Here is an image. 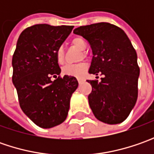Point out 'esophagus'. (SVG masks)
Instances as JSON below:
<instances>
[{
  "mask_svg": "<svg viewBox=\"0 0 154 154\" xmlns=\"http://www.w3.org/2000/svg\"><path fill=\"white\" fill-rule=\"evenodd\" d=\"M77 80H78V82H79V84H81L82 82H84V79H82V78H78Z\"/></svg>",
  "mask_w": 154,
  "mask_h": 154,
  "instance_id": "esophagus-1",
  "label": "esophagus"
}]
</instances>
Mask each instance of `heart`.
I'll use <instances>...</instances> for the list:
<instances>
[{
  "label": "heart",
  "mask_w": 154,
  "mask_h": 154,
  "mask_svg": "<svg viewBox=\"0 0 154 154\" xmlns=\"http://www.w3.org/2000/svg\"><path fill=\"white\" fill-rule=\"evenodd\" d=\"M72 44L78 47L81 51H86V42L80 37H76L72 40ZM85 55V54H84ZM56 57L57 62L61 63L63 61L64 58V51L62 46L58 47L56 51ZM83 56L80 57V59H82ZM86 68V64L84 62H80V63H75V64H66L63 68H62V72L63 74H68V75H81L82 73L85 71Z\"/></svg>",
  "instance_id": "obj_1"
}]
</instances>
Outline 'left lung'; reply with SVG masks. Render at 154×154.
I'll use <instances>...</instances> for the list:
<instances>
[{
    "instance_id": "8db88e82",
    "label": "left lung",
    "mask_w": 154,
    "mask_h": 154,
    "mask_svg": "<svg viewBox=\"0 0 154 154\" xmlns=\"http://www.w3.org/2000/svg\"><path fill=\"white\" fill-rule=\"evenodd\" d=\"M74 33L91 45L93 56L89 73L103 75L101 81L87 80L92 87L88 96L92 113L108 124L122 122L138 97L140 68L130 40L121 28L106 22L78 27Z\"/></svg>"
}]
</instances>
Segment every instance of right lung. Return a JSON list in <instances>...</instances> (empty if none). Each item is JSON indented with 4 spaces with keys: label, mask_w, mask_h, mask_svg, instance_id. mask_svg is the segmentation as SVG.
Listing matches in <instances>:
<instances>
[{
    "label": "right lung",
    "mask_w": 154,
    "mask_h": 154,
    "mask_svg": "<svg viewBox=\"0 0 154 154\" xmlns=\"http://www.w3.org/2000/svg\"><path fill=\"white\" fill-rule=\"evenodd\" d=\"M73 26L34 25L19 37L13 64V83L23 112L39 127L50 128L66 120L70 98L78 87L76 78L60 76L56 51ZM58 77H57V76ZM52 77L56 80H51Z\"/></svg>",
    "instance_id": "add662e5"
}]
</instances>
